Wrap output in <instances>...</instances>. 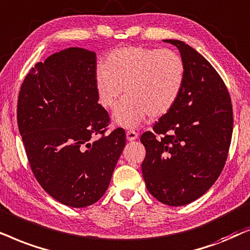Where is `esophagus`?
Returning <instances> with one entry per match:
<instances>
[{
    "instance_id": "1",
    "label": "esophagus",
    "mask_w": 250,
    "mask_h": 250,
    "mask_svg": "<svg viewBox=\"0 0 250 250\" xmlns=\"http://www.w3.org/2000/svg\"><path fill=\"white\" fill-rule=\"evenodd\" d=\"M125 135H127V139L128 141H135L136 138L138 137V134L137 132H136L135 130H128L127 132H125Z\"/></svg>"
}]
</instances>
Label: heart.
Listing matches in <instances>:
<instances>
[{
    "label": "heart",
    "mask_w": 250,
    "mask_h": 250,
    "mask_svg": "<svg viewBox=\"0 0 250 250\" xmlns=\"http://www.w3.org/2000/svg\"><path fill=\"white\" fill-rule=\"evenodd\" d=\"M185 75L184 59L175 50L127 46L108 53L104 67L96 72L95 85L99 104L106 109L114 108L125 91L113 120L130 128L146 115L167 114L181 96Z\"/></svg>",
    "instance_id": "b5f03b06"
}]
</instances>
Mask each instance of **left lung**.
Listing matches in <instances>:
<instances>
[{
    "instance_id": "8db88e82",
    "label": "left lung",
    "mask_w": 250,
    "mask_h": 250,
    "mask_svg": "<svg viewBox=\"0 0 250 250\" xmlns=\"http://www.w3.org/2000/svg\"><path fill=\"white\" fill-rule=\"evenodd\" d=\"M181 51L186 75L177 103L145 131L142 172L162 204L184 206L205 194L221 175L233 130L231 97L221 75L192 46L165 40Z\"/></svg>"
}]
</instances>
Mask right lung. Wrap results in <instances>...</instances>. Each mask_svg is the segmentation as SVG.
<instances>
[{"instance_id": "add662e5", "label": "right lung", "mask_w": 250, "mask_h": 250, "mask_svg": "<svg viewBox=\"0 0 250 250\" xmlns=\"http://www.w3.org/2000/svg\"><path fill=\"white\" fill-rule=\"evenodd\" d=\"M96 65V53L82 48L50 56L29 69L17 105L35 178L53 199L74 208L104 195L125 145L122 128L106 135L111 119L98 104Z\"/></svg>"}]
</instances>
